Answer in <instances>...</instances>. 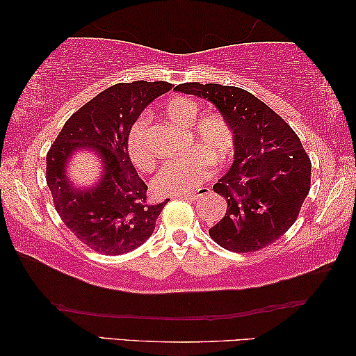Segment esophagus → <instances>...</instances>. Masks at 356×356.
<instances>
[{
    "label": "esophagus",
    "mask_w": 356,
    "mask_h": 356,
    "mask_svg": "<svg viewBox=\"0 0 356 356\" xmlns=\"http://www.w3.org/2000/svg\"><path fill=\"white\" fill-rule=\"evenodd\" d=\"M208 192H209V189H208V188H202V189H199L197 192H194V194L184 195V199H186V200H189V202H197L199 199H202L203 195H207Z\"/></svg>",
    "instance_id": "34e87169"
}]
</instances>
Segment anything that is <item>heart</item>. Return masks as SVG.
<instances>
[{"label":"heart","mask_w":356,"mask_h":356,"mask_svg":"<svg viewBox=\"0 0 356 356\" xmlns=\"http://www.w3.org/2000/svg\"><path fill=\"white\" fill-rule=\"evenodd\" d=\"M164 113L173 123L186 127V148L189 154L170 161L153 178V189L162 195H188L208 178L214 165H222L235 153L236 137L230 121L220 113H207L199 119V102L188 96H173L164 102ZM147 116H140L127 136V151L140 170L154 165V156L147 143Z\"/></svg>","instance_id":"b5f03b06"}]
</instances>
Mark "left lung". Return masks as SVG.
Returning <instances> with one entry per match:
<instances>
[{"mask_svg": "<svg viewBox=\"0 0 356 356\" xmlns=\"http://www.w3.org/2000/svg\"><path fill=\"white\" fill-rule=\"evenodd\" d=\"M211 101L235 131V161L213 191L227 202L209 236L232 252H255L279 240L298 218L311 189V159L289 123L238 86L178 85Z\"/></svg>", "mask_w": 356, "mask_h": 356, "instance_id": "1", "label": "left lung"}]
</instances>
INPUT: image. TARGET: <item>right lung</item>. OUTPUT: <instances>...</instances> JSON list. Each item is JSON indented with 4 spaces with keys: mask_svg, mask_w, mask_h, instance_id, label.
<instances>
[{
    "mask_svg": "<svg viewBox=\"0 0 356 356\" xmlns=\"http://www.w3.org/2000/svg\"><path fill=\"white\" fill-rule=\"evenodd\" d=\"M170 90L167 81L145 80L110 86L66 121L47 153V186L55 209L64 225L99 254L120 255L143 244L168 202L148 200V186L127 153V136L142 110ZM79 147L95 149L104 164L95 188L75 190L63 175Z\"/></svg>",
    "mask_w": 356,
    "mask_h": 356,
    "instance_id": "right-lung-1",
    "label": "right lung"
}]
</instances>
